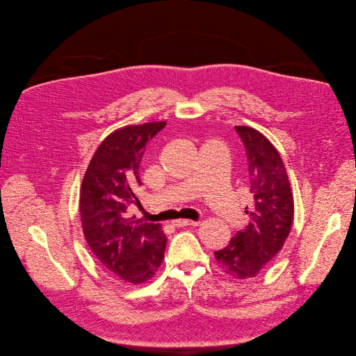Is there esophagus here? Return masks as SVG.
I'll return each mask as SVG.
<instances>
[{
	"instance_id": "obj_1",
	"label": "esophagus",
	"mask_w": 356,
	"mask_h": 356,
	"mask_svg": "<svg viewBox=\"0 0 356 356\" xmlns=\"http://www.w3.org/2000/svg\"><path fill=\"white\" fill-rule=\"evenodd\" d=\"M172 225L175 227H185V226H197L199 222H195V220H185V219H179V220H175L172 222Z\"/></svg>"
}]
</instances>
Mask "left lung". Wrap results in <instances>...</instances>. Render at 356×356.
<instances>
[{
	"mask_svg": "<svg viewBox=\"0 0 356 356\" xmlns=\"http://www.w3.org/2000/svg\"><path fill=\"white\" fill-rule=\"evenodd\" d=\"M250 172V223L215 252L222 272L230 277L257 276L285 244L293 223V196L288 172L276 149L258 130L236 126Z\"/></svg>",
	"mask_w": 356,
	"mask_h": 356,
	"instance_id": "8db88e82",
	"label": "left lung"
}]
</instances>
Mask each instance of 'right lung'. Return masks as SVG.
Listing matches in <instances>:
<instances>
[{
  "mask_svg": "<svg viewBox=\"0 0 356 356\" xmlns=\"http://www.w3.org/2000/svg\"><path fill=\"white\" fill-rule=\"evenodd\" d=\"M165 122L126 126L111 133L95 152L84 175L80 213L86 240L115 276L143 283L160 268L167 238L160 225L127 216V207L140 203L136 189L146 145Z\"/></svg>",
  "mask_w": 356,
  "mask_h": 356,
  "instance_id": "obj_1",
  "label": "right lung"
}]
</instances>
